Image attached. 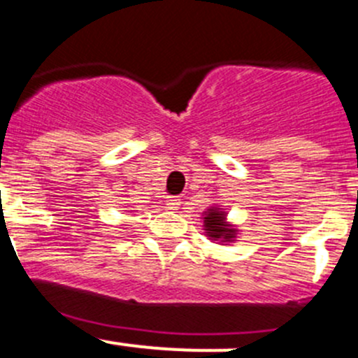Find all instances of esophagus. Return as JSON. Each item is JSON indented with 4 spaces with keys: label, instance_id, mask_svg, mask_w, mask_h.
I'll list each match as a JSON object with an SVG mask.
<instances>
[{
    "label": "esophagus",
    "instance_id": "esophagus-1",
    "mask_svg": "<svg viewBox=\"0 0 358 358\" xmlns=\"http://www.w3.org/2000/svg\"><path fill=\"white\" fill-rule=\"evenodd\" d=\"M180 204H182V201L178 197H166V208H169V210H178Z\"/></svg>",
    "mask_w": 358,
    "mask_h": 358
}]
</instances>
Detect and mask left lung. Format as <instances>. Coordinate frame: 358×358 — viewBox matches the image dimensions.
Segmentation results:
<instances>
[{
    "label": "left lung",
    "mask_w": 358,
    "mask_h": 358,
    "mask_svg": "<svg viewBox=\"0 0 358 358\" xmlns=\"http://www.w3.org/2000/svg\"><path fill=\"white\" fill-rule=\"evenodd\" d=\"M227 213L224 211V208L211 206L204 211L203 215V227L206 232L208 239L211 241H220V243H232L236 241V234H238V229L232 224H229L225 220Z\"/></svg>",
    "instance_id": "left-lung-1"
}]
</instances>
